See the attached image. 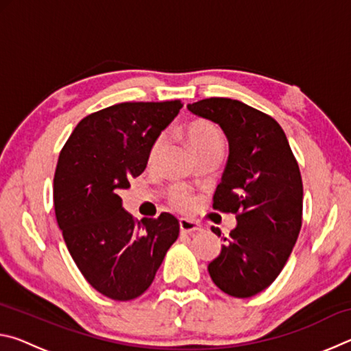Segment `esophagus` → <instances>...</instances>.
Here are the masks:
<instances>
[{
    "mask_svg": "<svg viewBox=\"0 0 351 351\" xmlns=\"http://www.w3.org/2000/svg\"><path fill=\"white\" fill-rule=\"evenodd\" d=\"M180 229H181V234H193V232H198V230H201V226L195 221H190V219L181 218Z\"/></svg>",
    "mask_w": 351,
    "mask_h": 351,
    "instance_id": "esophagus-1",
    "label": "esophagus"
}]
</instances>
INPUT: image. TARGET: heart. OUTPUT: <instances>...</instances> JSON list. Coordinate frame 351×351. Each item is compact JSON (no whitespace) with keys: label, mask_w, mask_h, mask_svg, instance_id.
Here are the masks:
<instances>
[{"label":"heart","mask_w":351,"mask_h":351,"mask_svg":"<svg viewBox=\"0 0 351 351\" xmlns=\"http://www.w3.org/2000/svg\"><path fill=\"white\" fill-rule=\"evenodd\" d=\"M186 136L189 145L192 147L197 156H203L206 153L212 152H223L224 148V138L223 133L215 123L207 121V119H192L186 125ZM165 145V134H159L153 139L150 148L147 154V164L153 165L158 161L159 153L162 152ZM169 201L180 210H192L195 206V198L190 195L186 189L180 186L171 187L169 192Z\"/></svg>","instance_id":"b5f03b06"}]
</instances>
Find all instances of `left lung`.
<instances>
[{
    "label": "left lung",
    "instance_id": "left-lung-1",
    "mask_svg": "<svg viewBox=\"0 0 351 351\" xmlns=\"http://www.w3.org/2000/svg\"><path fill=\"white\" fill-rule=\"evenodd\" d=\"M187 108L218 123L229 141V159L213 195V209L235 213L237 228L209 263L223 293L252 297L280 274L299 237L304 186L287 134L276 119L240 100L210 97Z\"/></svg>",
    "mask_w": 351,
    "mask_h": 351
}]
</instances>
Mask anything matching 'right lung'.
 <instances>
[{"label": "right lung", "instance_id": "right-lung-1", "mask_svg": "<svg viewBox=\"0 0 351 351\" xmlns=\"http://www.w3.org/2000/svg\"><path fill=\"white\" fill-rule=\"evenodd\" d=\"M181 100L123 102L83 117L63 145L54 175V209L64 243L86 282L112 300L145 293L180 235L171 213L139 223L119 190L147 167L153 139Z\"/></svg>", "mask_w": 351, "mask_h": 351}]
</instances>
